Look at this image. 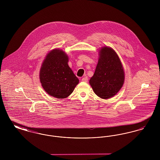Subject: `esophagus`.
<instances>
[{
    "label": "esophagus",
    "mask_w": 160,
    "mask_h": 160,
    "mask_svg": "<svg viewBox=\"0 0 160 160\" xmlns=\"http://www.w3.org/2000/svg\"><path fill=\"white\" fill-rule=\"evenodd\" d=\"M82 81L84 82H87L88 81V78L87 77H83V78L82 79Z\"/></svg>",
    "instance_id": "esophagus-1"
}]
</instances>
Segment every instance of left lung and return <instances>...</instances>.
Segmentation results:
<instances>
[{"label": "left lung", "mask_w": 160, "mask_h": 160, "mask_svg": "<svg viewBox=\"0 0 160 160\" xmlns=\"http://www.w3.org/2000/svg\"><path fill=\"white\" fill-rule=\"evenodd\" d=\"M124 78V71L118 54L110 47H102L95 71L89 80L95 93L102 99L113 97L121 89Z\"/></svg>", "instance_id": "obj_1"}]
</instances>
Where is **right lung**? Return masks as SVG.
Returning a JSON list of instances; mask_svg holds the SVG:
<instances>
[{
	"instance_id": "add662e5",
	"label": "right lung",
	"mask_w": 160,
	"mask_h": 160,
	"mask_svg": "<svg viewBox=\"0 0 160 160\" xmlns=\"http://www.w3.org/2000/svg\"><path fill=\"white\" fill-rule=\"evenodd\" d=\"M68 57L62 50L54 49L46 56L39 72L45 91L57 98L68 97L79 80L68 64Z\"/></svg>"
}]
</instances>
